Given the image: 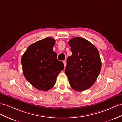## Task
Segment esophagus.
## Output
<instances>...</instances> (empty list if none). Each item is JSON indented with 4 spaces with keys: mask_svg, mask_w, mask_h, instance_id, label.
<instances>
[{
    "mask_svg": "<svg viewBox=\"0 0 122 122\" xmlns=\"http://www.w3.org/2000/svg\"><path fill=\"white\" fill-rule=\"evenodd\" d=\"M63 64H64V67H65L66 65V62L65 61H63Z\"/></svg>",
    "mask_w": 122,
    "mask_h": 122,
    "instance_id": "obj_1",
    "label": "esophagus"
}]
</instances>
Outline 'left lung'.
I'll use <instances>...</instances> for the list:
<instances>
[{
    "instance_id": "obj_1",
    "label": "left lung",
    "mask_w": 122,
    "mask_h": 122,
    "mask_svg": "<svg viewBox=\"0 0 122 122\" xmlns=\"http://www.w3.org/2000/svg\"><path fill=\"white\" fill-rule=\"evenodd\" d=\"M72 55L67 59L65 69L71 87L82 92L92 87L101 69L99 51L90 42L81 37H75L68 41Z\"/></svg>"
}]
</instances>
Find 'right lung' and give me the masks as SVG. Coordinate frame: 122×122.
Listing matches in <instances>:
<instances>
[{
	"instance_id": "right-lung-1",
	"label": "right lung",
	"mask_w": 122,
	"mask_h": 122,
	"mask_svg": "<svg viewBox=\"0 0 122 122\" xmlns=\"http://www.w3.org/2000/svg\"><path fill=\"white\" fill-rule=\"evenodd\" d=\"M55 44L51 37L38 41L27 47L22 57L24 76L38 90L47 91L53 88L58 75L64 68L53 50Z\"/></svg>"
}]
</instances>
